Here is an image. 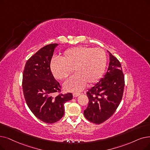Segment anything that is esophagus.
Segmentation results:
<instances>
[{
	"label": "esophagus",
	"mask_w": 150,
	"mask_h": 150,
	"mask_svg": "<svg viewBox=\"0 0 150 150\" xmlns=\"http://www.w3.org/2000/svg\"><path fill=\"white\" fill-rule=\"evenodd\" d=\"M80 95V93H74V94H73L74 97H78V96H79Z\"/></svg>",
	"instance_id": "obj_1"
}]
</instances>
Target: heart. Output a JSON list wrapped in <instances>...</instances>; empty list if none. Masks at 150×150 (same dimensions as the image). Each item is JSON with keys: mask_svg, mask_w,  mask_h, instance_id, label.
<instances>
[{"mask_svg": "<svg viewBox=\"0 0 150 150\" xmlns=\"http://www.w3.org/2000/svg\"><path fill=\"white\" fill-rule=\"evenodd\" d=\"M107 55L102 48L78 47L67 50L61 59L54 57L50 63L52 74L56 79H66L73 69L75 74L64 83V88L70 92H79L93 84L102 77L107 65Z\"/></svg>", "mask_w": 150, "mask_h": 150, "instance_id": "obj_1", "label": "heart"}]
</instances>
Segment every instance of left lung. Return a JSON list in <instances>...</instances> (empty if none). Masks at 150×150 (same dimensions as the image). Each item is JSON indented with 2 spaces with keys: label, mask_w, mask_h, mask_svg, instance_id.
<instances>
[{
  "label": "left lung",
  "mask_w": 150,
  "mask_h": 150,
  "mask_svg": "<svg viewBox=\"0 0 150 150\" xmlns=\"http://www.w3.org/2000/svg\"><path fill=\"white\" fill-rule=\"evenodd\" d=\"M109 53L110 62L107 73L88 89V107L84 110L85 118L95 124H101L115 112L122 97L125 77L120 61Z\"/></svg>",
  "instance_id": "1"
}]
</instances>
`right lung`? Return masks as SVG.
<instances>
[{"label": "right lung", "mask_w": 150, "mask_h": 150, "mask_svg": "<svg viewBox=\"0 0 150 150\" xmlns=\"http://www.w3.org/2000/svg\"><path fill=\"white\" fill-rule=\"evenodd\" d=\"M57 43L46 45L30 57L25 63L23 75V90L27 105L38 119L54 123L64 114V103L71 100V93L59 94L61 86L54 78L50 62Z\"/></svg>", "instance_id": "add662e5"}]
</instances>
